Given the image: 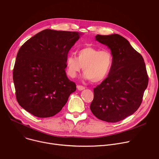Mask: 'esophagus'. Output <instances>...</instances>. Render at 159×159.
Wrapping results in <instances>:
<instances>
[{"instance_id":"34e87169","label":"esophagus","mask_w":159,"mask_h":159,"mask_svg":"<svg viewBox=\"0 0 159 159\" xmlns=\"http://www.w3.org/2000/svg\"><path fill=\"white\" fill-rule=\"evenodd\" d=\"M85 87L84 86H81V85H79V86H77V89L79 90V91H82V90H84V89H85Z\"/></svg>"}]
</instances>
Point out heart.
<instances>
[{
	"instance_id": "obj_1",
	"label": "heart",
	"mask_w": 159,
	"mask_h": 159,
	"mask_svg": "<svg viewBox=\"0 0 159 159\" xmlns=\"http://www.w3.org/2000/svg\"><path fill=\"white\" fill-rule=\"evenodd\" d=\"M112 64L113 55L110 50L86 47L77 51V57L68 56L66 73L71 78H75L83 68L84 79L98 83L107 77Z\"/></svg>"
}]
</instances>
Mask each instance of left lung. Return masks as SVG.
I'll return each mask as SVG.
<instances>
[{"label":"left lung","mask_w":159,"mask_h":159,"mask_svg":"<svg viewBox=\"0 0 159 159\" xmlns=\"http://www.w3.org/2000/svg\"><path fill=\"white\" fill-rule=\"evenodd\" d=\"M113 55L107 77L93 89L90 109L96 117L109 123L123 120L139 109L148 84L143 56L121 35L96 36Z\"/></svg>","instance_id":"obj_1"}]
</instances>
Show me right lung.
I'll return each mask as SVG.
<instances>
[{"label":"right lung","mask_w":159,"mask_h":159,"mask_svg":"<svg viewBox=\"0 0 159 159\" xmlns=\"http://www.w3.org/2000/svg\"><path fill=\"white\" fill-rule=\"evenodd\" d=\"M77 32L45 29L18 52L13 71L16 98L21 107L39 118L61 111L76 84L66 74V60L80 38Z\"/></svg>","instance_id":"obj_1"}]
</instances>
